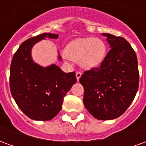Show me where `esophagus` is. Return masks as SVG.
<instances>
[{"instance_id":"34e87169","label":"esophagus","mask_w":146,"mask_h":146,"mask_svg":"<svg viewBox=\"0 0 146 146\" xmlns=\"http://www.w3.org/2000/svg\"><path fill=\"white\" fill-rule=\"evenodd\" d=\"M81 75H82V73H81L80 71H76V79H77V80H79V79L80 78Z\"/></svg>"}]
</instances>
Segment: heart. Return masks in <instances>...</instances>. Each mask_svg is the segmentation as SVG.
<instances>
[{"label": "heart", "mask_w": 146, "mask_h": 146, "mask_svg": "<svg viewBox=\"0 0 146 146\" xmlns=\"http://www.w3.org/2000/svg\"><path fill=\"white\" fill-rule=\"evenodd\" d=\"M107 47L103 40L98 37H84L70 42L65 50L68 58L78 61L80 66L92 69L103 62Z\"/></svg>", "instance_id": "heart-1"}]
</instances>
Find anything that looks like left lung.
I'll use <instances>...</instances> for the list:
<instances>
[{
    "label": "left lung",
    "instance_id": "left-lung-1",
    "mask_svg": "<svg viewBox=\"0 0 146 146\" xmlns=\"http://www.w3.org/2000/svg\"><path fill=\"white\" fill-rule=\"evenodd\" d=\"M107 36L110 49L100 66L84 71V104L98 119H116L134 100L139 84L138 59L131 44L121 36Z\"/></svg>",
    "mask_w": 146,
    "mask_h": 146
}]
</instances>
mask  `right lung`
Returning <instances> with one entry per match:
<instances>
[{
  "instance_id": "obj_1",
  "label": "right lung",
  "mask_w": 146,
  "mask_h": 146,
  "mask_svg": "<svg viewBox=\"0 0 146 146\" xmlns=\"http://www.w3.org/2000/svg\"><path fill=\"white\" fill-rule=\"evenodd\" d=\"M58 34L44 33L24 41L15 53L10 67V91L12 97L30 119L50 120L59 113L63 98L76 82L75 72L64 73L56 65L40 66L31 58L34 44ZM61 59V57H59Z\"/></svg>"
}]
</instances>
